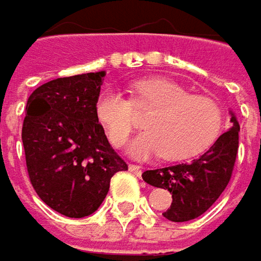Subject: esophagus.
I'll list each match as a JSON object with an SVG mask.
<instances>
[{
    "instance_id": "obj_1",
    "label": "esophagus",
    "mask_w": 261,
    "mask_h": 261,
    "mask_svg": "<svg viewBox=\"0 0 261 261\" xmlns=\"http://www.w3.org/2000/svg\"><path fill=\"white\" fill-rule=\"evenodd\" d=\"M128 169H130V172L131 173H134L136 176H141V167L139 166V165H130L128 166Z\"/></svg>"
}]
</instances>
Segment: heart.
<instances>
[{"label": "heart", "instance_id": "heart-1", "mask_svg": "<svg viewBox=\"0 0 261 261\" xmlns=\"http://www.w3.org/2000/svg\"><path fill=\"white\" fill-rule=\"evenodd\" d=\"M133 99L114 89L101 92L96 115L115 147H121L136 128V111L153 110L144 120L146 130L128 147L133 158L146 160L162 154L184 160L203 151L218 139L224 111L215 99L189 94L165 79H144L133 86Z\"/></svg>", "mask_w": 261, "mask_h": 261}]
</instances>
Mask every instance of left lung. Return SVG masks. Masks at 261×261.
I'll return each instance as SVG.
<instances>
[{
    "instance_id": "left-lung-1",
    "label": "left lung",
    "mask_w": 261,
    "mask_h": 261,
    "mask_svg": "<svg viewBox=\"0 0 261 261\" xmlns=\"http://www.w3.org/2000/svg\"><path fill=\"white\" fill-rule=\"evenodd\" d=\"M231 128L221 134L210 150L191 163L146 170L143 180L151 186L167 189L172 205L163 217L173 222L198 218L208 211L227 188L238 151L237 118L231 113Z\"/></svg>"
}]
</instances>
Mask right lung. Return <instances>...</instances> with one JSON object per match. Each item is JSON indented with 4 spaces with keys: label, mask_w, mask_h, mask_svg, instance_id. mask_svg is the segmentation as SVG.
I'll list each match as a JSON object with an SVG mask.
<instances>
[{
    "label": "right lung",
    "mask_w": 261,
    "mask_h": 261,
    "mask_svg": "<svg viewBox=\"0 0 261 261\" xmlns=\"http://www.w3.org/2000/svg\"><path fill=\"white\" fill-rule=\"evenodd\" d=\"M105 72L58 77L39 86L25 107L21 139L27 172L46 205L69 218L94 214L127 163L98 121Z\"/></svg>",
    "instance_id": "right-lung-1"
}]
</instances>
